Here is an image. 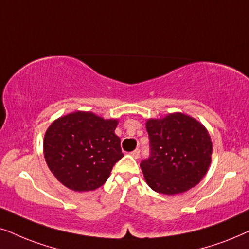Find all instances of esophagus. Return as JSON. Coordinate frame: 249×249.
Masks as SVG:
<instances>
[{
    "mask_svg": "<svg viewBox=\"0 0 249 249\" xmlns=\"http://www.w3.org/2000/svg\"><path fill=\"white\" fill-rule=\"evenodd\" d=\"M131 156H133L134 158H139L140 157V149H135L134 151L131 152Z\"/></svg>",
    "mask_w": 249,
    "mask_h": 249,
    "instance_id": "34e87169",
    "label": "esophagus"
}]
</instances>
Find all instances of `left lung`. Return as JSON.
Here are the masks:
<instances>
[{
  "instance_id": "obj_1",
  "label": "left lung",
  "mask_w": 249,
  "mask_h": 249,
  "mask_svg": "<svg viewBox=\"0 0 249 249\" xmlns=\"http://www.w3.org/2000/svg\"><path fill=\"white\" fill-rule=\"evenodd\" d=\"M150 155L140 166L149 187L164 195L188 191L211 164L212 141L203 125L184 114L147 122Z\"/></svg>"
}]
</instances>
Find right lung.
Wrapping results in <instances>:
<instances>
[{
  "mask_svg": "<svg viewBox=\"0 0 249 249\" xmlns=\"http://www.w3.org/2000/svg\"><path fill=\"white\" fill-rule=\"evenodd\" d=\"M117 121L76 111L57 119L44 137V157L53 175L74 191L94 190L123 156Z\"/></svg>",
  "mask_w": 249,
  "mask_h": 249,
  "instance_id": "right-lung-1",
  "label": "right lung"
}]
</instances>
